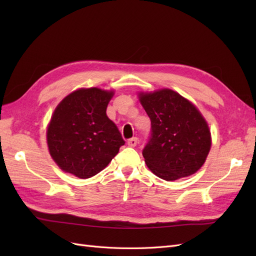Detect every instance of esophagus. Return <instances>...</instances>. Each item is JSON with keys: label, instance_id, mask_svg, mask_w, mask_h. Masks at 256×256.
Masks as SVG:
<instances>
[{"label": "esophagus", "instance_id": "34e87169", "mask_svg": "<svg viewBox=\"0 0 256 256\" xmlns=\"http://www.w3.org/2000/svg\"><path fill=\"white\" fill-rule=\"evenodd\" d=\"M138 138H129L128 140V146H130V147H136V144H138Z\"/></svg>", "mask_w": 256, "mask_h": 256}]
</instances>
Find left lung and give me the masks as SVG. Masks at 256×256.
<instances>
[{
  "mask_svg": "<svg viewBox=\"0 0 256 256\" xmlns=\"http://www.w3.org/2000/svg\"><path fill=\"white\" fill-rule=\"evenodd\" d=\"M138 99L152 122L142 152L146 166L168 182L198 172L210 150L212 136L196 106L168 88L140 92Z\"/></svg>",
  "mask_w": 256,
  "mask_h": 256,
  "instance_id": "obj_1",
  "label": "left lung"
}]
</instances>
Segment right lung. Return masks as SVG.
<instances>
[{
	"label": "right lung",
	"mask_w": 256,
	"mask_h": 256,
	"mask_svg": "<svg viewBox=\"0 0 256 256\" xmlns=\"http://www.w3.org/2000/svg\"><path fill=\"white\" fill-rule=\"evenodd\" d=\"M113 95V90L80 88L56 108L47 129V143L52 159L64 172L82 180L94 176L125 144L106 113Z\"/></svg>",
	"instance_id": "right-lung-1"
}]
</instances>
